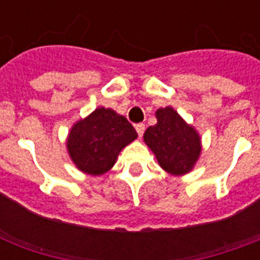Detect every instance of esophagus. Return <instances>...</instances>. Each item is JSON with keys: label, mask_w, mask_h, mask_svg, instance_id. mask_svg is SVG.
Masks as SVG:
<instances>
[{"label": "esophagus", "mask_w": 260, "mask_h": 260, "mask_svg": "<svg viewBox=\"0 0 260 260\" xmlns=\"http://www.w3.org/2000/svg\"><path fill=\"white\" fill-rule=\"evenodd\" d=\"M135 128H136V132H138V135L142 138L143 134H144V129H146V126H144V124H136L135 125Z\"/></svg>", "instance_id": "esophagus-1"}]
</instances>
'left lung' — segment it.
<instances>
[{"label":"left lung","instance_id":"obj_1","mask_svg":"<svg viewBox=\"0 0 260 260\" xmlns=\"http://www.w3.org/2000/svg\"><path fill=\"white\" fill-rule=\"evenodd\" d=\"M155 116L156 124L147 128L143 139L159 166L175 177L193 171L202 152L198 131L186 122L173 106L159 108Z\"/></svg>","mask_w":260,"mask_h":260}]
</instances>
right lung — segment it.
<instances>
[{
  "mask_svg": "<svg viewBox=\"0 0 260 260\" xmlns=\"http://www.w3.org/2000/svg\"><path fill=\"white\" fill-rule=\"evenodd\" d=\"M136 139V131L124 116L100 106L73 124L66 148L79 171L100 177L114 166L118 154Z\"/></svg>",
  "mask_w": 260,
  "mask_h": 260,
  "instance_id": "obj_1",
  "label": "right lung"
}]
</instances>
